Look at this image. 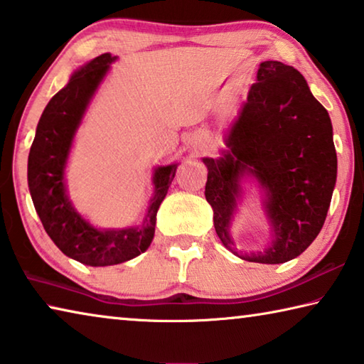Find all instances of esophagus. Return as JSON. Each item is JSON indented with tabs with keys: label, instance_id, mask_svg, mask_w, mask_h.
<instances>
[{
	"label": "esophagus",
	"instance_id": "esophagus-1",
	"mask_svg": "<svg viewBox=\"0 0 364 364\" xmlns=\"http://www.w3.org/2000/svg\"><path fill=\"white\" fill-rule=\"evenodd\" d=\"M196 145H198V146H200V143H196V141H195V143H193V148H196Z\"/></svg>",
	"mask_w": 364,
	"mask_h": 364
}]
</instances>
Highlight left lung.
Segmentation results:
<instances>
[{
  "instance_id": "1",
  "label": "left lung",
  "mask_w": 364,
  "mask_h": 364,
  "mask_svg": "<svg viewBox=\"0 0 364 364\" xmlns=\"http://www.w3.org/2000/svg\"><path fill=\"white\" fill-rule=\"evenodd\" d=\"M219 158L208 168L206 201L223 245L252 263L281 264L296 258L323 229L337 181V153L329 112L309 92L299 70L279 61L259 64L256 82L225 135ZM252 176L262 188L272 224L263 252H237L230 224Z\"/></svg>"
}]
</instances>
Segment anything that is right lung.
Masks as SVG:
<instances>
[{
    "label": "right lung",
    "instance_id": "1",
    "mask_svg": "<svg viewBox=\"0 0 364 364\" xmlns=\"http://www.w3.org/2000/svg\"><path fill=\"white\" fill-rule=\"evenodd\" d=\"M114 61L116 56L105 53L83 64L50 100L38 121L27 164L28 190L46 234L65 256L95 267L126 263L146 252L154 237L159 205L178 166L154 168V193L141 225L98 229L77 213L65 190V164L82 117Z\"/></svg>",
    "mask_w": 364,
    "mask_h": 364
}]
</instances>
